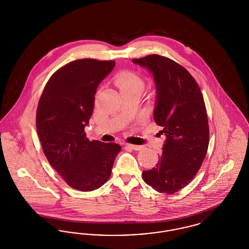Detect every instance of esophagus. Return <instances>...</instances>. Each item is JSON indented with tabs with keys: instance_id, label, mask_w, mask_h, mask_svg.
<instances>
[{
	"instance_id": "esophagus-1",
	"label": "esophagus",
	"mask_w": 249,
	"mask_h": 249,
	"mask_svg": "<svg viewBox=\"0 0 249 249\" xmlns=\"http://www.w3.org/2000/svg\"><path fill=\"white\" fill-rule=\"evenodd\" d=\"M126 145L133 150H141L142 148V145H136V144H130V143H127Z\"/></svg>"
}]
</instances>
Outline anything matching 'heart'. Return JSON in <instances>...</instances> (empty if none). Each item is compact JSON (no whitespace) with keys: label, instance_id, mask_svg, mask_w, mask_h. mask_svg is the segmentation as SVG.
Listing matches in <instances>:
<instances>
[{"label":"heart","instance_id":"heart-1","mask_svg":"<svg viewBox=\"0 0 249 249\" xmlns=\"http://www.w3.org/2000/svg\"><path fill=\"white\" fill-rule=\"evenodd\" d=\"M117 85L119 88V89H142V78L130 71H126L123 72L119 75L117 79Z\"/></svg>","mask_w":249,"mask_h":249}]
</instances>
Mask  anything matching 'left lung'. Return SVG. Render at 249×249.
Returning <instances> with one entry per match:
<instances>
[{"instance_id":"1","label":"left lung","mask_w":249,"mask_h":249,"mask_svg":"<svg viewBox=\"0 0 249 249\" xmlns=\"http://www.w3.org/2000/svg\"><path fill=\"white\" fill-rule=\"evenodd\" d=\"M132 62L153 75L155 122L166 136L159 162L142 172V179L158 192L173 194L190 184L207 152L209 127L203 97L190 72L171 59L153 54Z\"/></svg>"}]
</instances>
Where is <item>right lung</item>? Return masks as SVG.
I'll return each mask as SVG.
<instances>
[{
  "instance_id": "1",
  "label": "right lung",
  "mask_w": 249,
  "mask_h": 249,
  "mask_svg": "<svg viewBox=\"0 0 249 249\" xmlns=\"http://www.w3.org/2000/svg\"><path fill=\"white\" fill-rule=\"evenodd\" d=\"M115 64L114 60H73L52 74L39 100L36 129L43 151L75 190L102 187L121 149L116 142L89 141L84 131L93 113L97 87Z\"/></svg>"
}]
</instances>
